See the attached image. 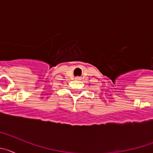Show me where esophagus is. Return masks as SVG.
I'll use <instances>...</instances> for the list:
<instances>
[{"label": "esophagus", "mask_w": 153, "mask_h": 153, "mask_svg": "<svg viewBox=\"0 0 153 153\" xmlns=\"http://www.w3.org/2000/svg\"><path fill=\"white\" fill-rule=\"evenodd\" d=\"M76 79H77V80H79V79H81V78L79 77V76H77V77L76 78Z\"/></svg>", "instance_id": "obj_1"}]
</instances>
